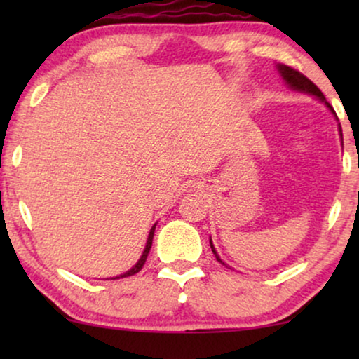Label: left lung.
Listing matches in <instances>:
<instances>
[{
    "instance_id": "left-lung-1",
    "label": "left lung",
    "mask_w": 359,
    "mask_h": 359,
    "mask_svg": "<svg viewBox=\"0 0 359 359\" xmlns=\"http://www.w3.org/2000/svg\"><path fill=\"white\" fill-rule=\"evenodd\" d=\"M276 68H278L279 75H281V78L284 80V83H286V85H287L289 88H291L292 91L304 93V95H311V96H313V97H316V100L323 102V104H325V106L328 107V111H330L332 114L335 116V119H337L335 111H333V107L327 102L325 96H323V93H322L320 90H318V88H317L316 85H313V83H312L311 80H309L307 76H304L302 73H299L297 70H294V68H291V67L283 65V63H278ZM337 121H338V119H337ZM338 132H340V139H341V144H343V135H341V127H340V124H338ZM209 243H210V248H212V253L215 255V258H217V262L225 264V263L222 262V258L219 257L217 250H215L214 243H212V238H210V237H209ZM225 266H227V264H225Z\"/></svg>"
}]
</instances>
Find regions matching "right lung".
Listing matches in <instances>:
<instances>
[{
  "mask_svg": "<svg viewBox=\"0 0 359 359\" xmlns=\"http://www.w3.org/2000/svg\"><path fill=\"white\" fill-rule=\"evenodd\" d=\"M155 227H156V224L151 225V229H150V232H149V238H147L145 248H144V252H142V257L139 258V262H137V263L134 264V266H132V268L129 269V271L122 273V274H119V276H114V278H111V279L127 278V276H132V274H135V273H139V271H140L142 266H144L145 262H147V257H149V252H150V248H151V242H154V233H155Z\"/></svg>",
  "mask_w": 359,
  "mask_h": 359,
  "instance_id": "add662e5",
  "label": "right lung"
}]
</instances>
